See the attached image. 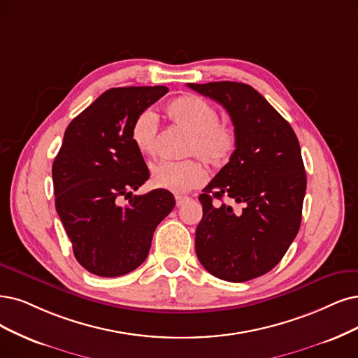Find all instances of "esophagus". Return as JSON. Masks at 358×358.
Masks as SVG:
<instances>
[{"label":"esophagus","instance_id":"esophagus-1","mask_svg":"<svg viewBox=\"0 0 358 358\" xmlns=\"http://www.w3.org/2000/svg\"><path fill=\"white\" fill-rule=\"evenodd\" d=\"M190 199H189V197L187 196H176V203H177V206L180 208V206H182L184 203H186V202H189Z\"/></svg>","mask_w":358,"mask_h":358}]
</instances>
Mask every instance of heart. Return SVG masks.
I'll list each match as a JSON object with an SVG mask.
<instances>
[{
  "mask_svg": "<svg viewBox=\"0 0 358 358\" xmlns=\"http://www.w3.org/2000/svg\"><path fill=\"white\" fill-rule=\"evenodd\" d=\"M166 116L176 127L187 131L182 153L197 156L209 168L226 165L236 150L237 136L231 122L220 119L214 104L194 97L182 96L166 106ZM131 141L143 156H153L156 150L157 117L153 110L140 112L131 124ZM203 181V169L193 159L164 161L152 169V184L157 189L174 193L189 192Z\"/></svg>",
  "mask_w": 358,
  "mask_h": 358,
  "instance_id": "obj_1",
  "label": "heart"
}]
</instances>
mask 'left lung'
Listing matches in <instances>:
<instances>
[{
    "label": "left lung",
    "mask_w": 358,
    "mask_h": 358,
    "mask_svg": "<svg viewBox=\"0 0 358 358\" xmlns=\"http://www.w3.org/2000/svg\"><path fill=\"white\" fill-rule=\"evenodd\" d=\"M189 87L229 112L237 136L230 162L199 196L203 217L196 229V255L218 279H255L280 262L301 226L307 176L299 141L286 119L248 84Z\"/></svg>",
    "instance_id": "left-lung-1"
}]
</instances>
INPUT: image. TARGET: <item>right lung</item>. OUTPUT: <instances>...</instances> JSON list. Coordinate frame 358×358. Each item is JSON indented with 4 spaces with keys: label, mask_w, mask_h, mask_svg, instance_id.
Segmentation results:
<instances>
[{
    "label": "right lung",
    "mask_w": 358,
    "mask_h": 358,
    "mask_svg": "<svg viewBox=\"0 0 358 358\" xmlns=\"http://www.w3.org/2000/svg\"><path fill=\"white\" fill-rule=\"evenodd\" d=\"M166 92L164 85L110 88L64 131L52 162L56 210L76 261L96 275L117 277L141 266L157 224L176 206L164 189L132 194L150 174L131 141V124Z\"/></svg>",
    "instance_id": "add662e5"
}]
</instances>
